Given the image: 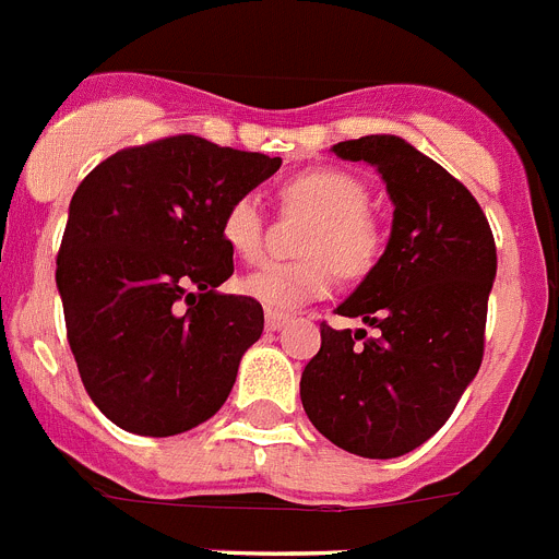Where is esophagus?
<instances>
[{
	"label": "esophagus",
	"instance_id": "34e87169",
	"mask_svg": "<svg viewBox=\"0 0 559 559\" xmlns=\"http://www.w3.org/2000/svg\"><path fill=\"white\" fill-rule=\"evenodd\" d=\"M285 325H288V317H285V313H265V328H269V331H283Z\"/></svg>",
	"mask_w": 559,
	"mask_h": 559
}]
</instances>
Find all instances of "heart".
<instances>
[{
	"mask_svg": "<svg viewBox=\"0 0 559 559\" xmlns=\"http://www.w3.org/2000/svg\"><path fill=\"white\" fill-rule=\"evenodd\" d=\"M288 206L317 214L299 262H265L242 280V294L265 311L290 313L328 297L333 265L342 274H361L379 251V228L367 217L370 194L356 175L342 169H311L283 189ZM223 240L240 260L262 254V209L257 194H240L223 214Z\"/></svg>",
	"mask_w": 559,
	"mask_h": 559,
	"instance_id": "b5f03b06",
	"label": "heart"
}]
</instances>
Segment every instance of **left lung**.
<instances>
[{
	"instance_id": "left-lung-1",
	"label": "left lung",
	"mask_w": 559,
	"mask_h": 559,
	"mask_svg": "<svg viewBox=\"0 0 559 559\" xmlns=\"http://www.w3.org/2000/svg\"><path fill=\"white\" fill-rule=\"evenodd\" d=\"M331 152L379 171L393 226L384 254L336 308L373 333L322 325L299 395L328 441L399 457L436 436L478 376L495 237L469 189L404 138L365 135Z\"/></svg>"
}]
</instances>
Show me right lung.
Wrapping results in <instances>:
<instances>
[{
    "mask_svg": "<svg viewBox=\"0 0 559 559\" xmlns=\"http://www.w3.org/2000/svg\"><path fill=\"white\" fill-rule=\"evenodd\" d=\"M280 157L198 135L121 150L81 180L56 262L84 390L112 424L166 438L226 404L262 305L221 294L234 274L228 203Z\"/></svg>",
    "mask_w": 559,
    "mask_h": 559,
    "instance_id": "add662e5",
    "label": "right lung"
}]
</instances>
